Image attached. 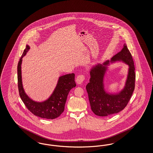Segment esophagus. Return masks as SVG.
I'll return each mask as SVG.
<instances>
[{"label": "esophagus", "instance_id": "1", "mask_svg": "<svg viewBox=\"0 0 153 153\" xmlns=\"http://www.w3.org/2000/svg\"><path fill=\"white\" fill-rule=\"evenodd\" d=\"M85 79V76L83 74H79L76 78V82L78 84L82 83Z\"/></svg>", "mask_w": 153, "mask_h": 153}]
</instances>
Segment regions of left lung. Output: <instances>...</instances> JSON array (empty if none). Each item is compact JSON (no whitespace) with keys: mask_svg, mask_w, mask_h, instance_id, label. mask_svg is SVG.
Returning a JSON list of instances; mask_svg holds the SVG:
<instances>
[{"mask_svg":"<svg viewBox=\"0 0 153 153\" xmlns=\"http://www.w3.org/2000/svg\"><path fill=\"white\" fill-rule=\"evenodd\" d=\"M122 61L129 65L128 78L124 89L118 94L107 93L104 89L103 77L107 65L111 61ZM132 55L125 44L121 51L102 65L98 64L90 70V82L86 85L88 99L92 111L97 116L106 117L116 114L125 108L134 89L136 74Z\"/></svg>","mask_w":153,"mask_h":153,"instance_id":"obj_1","label":"left lung"}]
</instances>
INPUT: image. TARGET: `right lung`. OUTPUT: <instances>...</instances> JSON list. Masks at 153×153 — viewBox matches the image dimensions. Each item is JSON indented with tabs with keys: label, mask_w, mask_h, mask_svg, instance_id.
<instances>
[{
	"label": "right lung",
	"mask_w": 153,
	"mask_h": 153,
	"mask_svg": "<svg viewBox=\"0 0 153 153\" xmlns=\"http://www.w3.org/2000/svg\"><path fill=\"white\" fill-rule=\"evenodd\" d=\"M30 49L26 45L17 66L19 94L26 107L35 116L42 118L53 120L58 117L65 110V106L70 90L76 87L74 74L59 77L57 85L51 96L42 102H35L28 97L23 89L21 75V64L23 56Z\"/></svg>",
	"instance_id": "right-lung-1"
}]
</instances>
